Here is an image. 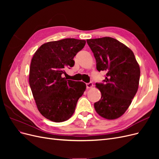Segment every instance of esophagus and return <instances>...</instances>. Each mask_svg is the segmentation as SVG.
<instances>
[{
	"instance_id": "34e87169",
	"label": "esophagus",
	"mask_w": 159,
	"mask_h": 159,
	"mask_svg": "<svg viewBox=\"0 0 159 159\" xmlns=\"http://www.w3.org/2000/svg\"><path fill=\"white\" fill-rule=\"evenodd\" d=\"M86 87H87V89H89V88H92L93 87L92 82H89V83L86 84Z\"/></svg>"
}]
</instances>
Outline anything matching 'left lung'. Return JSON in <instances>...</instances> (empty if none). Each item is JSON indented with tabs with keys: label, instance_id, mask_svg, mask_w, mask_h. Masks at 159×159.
Instances as JSON below:
<instances>
[{
	"label": "left lung",
	"instance_id": "left-lung-1",
	"mask_svg": "<svg viewBox=\"0 0 159 159\" xmlns=\"http://www.w3.org/2000/svg\"><path fill=\"white\" fill-rule=\"evenodd\" d=\"M93 53L96 68L106 72L103 83H96L102 93L95 109L101 117L115 119L123 115L139 88L140 68L133 51L111 37L87 40Z\"/></svg>",
	"mask_w": 159,
	"mask_h": 159
}]
</instances>
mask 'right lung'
<instances>
[{"label": "right lung", "instance_id": "obj_1", "mask_svg": "<svg viewBox=\"0 0 159 159\" xmlns=\"http://www.w3.org/2000/svg\"><path fill=\"white\" fill-rule=\"evenodd\" d=\"M85 43L75 38L49 42L42 44L32 57L29 84L33 97L40 113L52 121L69 119L86 89L83 81L62 77L66 68L74 66V57Z\"/></svg>", "mask_w": 159, "mask_h": 159}]
</instances>
